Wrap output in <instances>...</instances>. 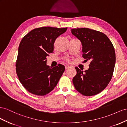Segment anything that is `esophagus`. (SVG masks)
Listing matches in <instances>:
<instances>
[{"label":"esophagus","instance_id":"obj_1","mask_svg":"<svg viewBox=\"0 0 127 127\" xmlns=\"http://www.w3.org/2000/svg\"><path fill=\"white\" fill-rule=\"evenodd\" d=\"M70 67V66L69 65H65V67L66 69H67V68H68Z\"/></svg>","mask_w":127,"mask_h":127}]
</instances>
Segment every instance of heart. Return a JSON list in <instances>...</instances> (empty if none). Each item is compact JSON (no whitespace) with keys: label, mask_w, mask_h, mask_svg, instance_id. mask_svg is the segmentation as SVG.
<instances>
[{"label":"heart","mask_w":127,"mask_h":127,"mask_svg":"<svg viewBox=\"0 0 127 127\" xmlns=\"http://www.w3.org/2000/svg\"><path fill=\"white\" fill-rule=\"evenodd\" d=\"M65 60L67 61H68V59H67V58H66V59H65Z\"/></svg>","instance_id":"heart-1"}]
</instances>
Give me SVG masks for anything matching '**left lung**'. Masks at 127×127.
I'll use <instances>...</instances> for the list:
<instances>
[{
  "label": "left lung",
  "instance_id": "8db88e82",
  "mask_svg": "<svg viewBox=\"0 0 127 127\" xmlns=\"http://www.w3.org/2000/svg\"><path fill=\"white\" fill-rule=\"evenodd\" d=\"M72 34L81 41L82 57L90 61L89 68L85 72L78 67L73 78L75 88L86 96L96 95L109 84L115 63L114 47L106 34L88 28L72 29Z\"/></svg>",
  "mask_w": 127,
  "mask_h": 127
}]
</instances>
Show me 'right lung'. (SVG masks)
Segmentation results:
<instances>
[{
  "instance_id": "add662e5",
  "label": "right lung",
  "mask_w": 127,
  "mask_h": 127,
  "mask_svg": "<svg viewBox=\"0 0 127 127\" xmlns=\"http://www.w3.org/2000/svg\"><path fill=\"white\" fill-rule=\"evenodd\" d=\"M67 29L36 28L22 39L16 62V72L21 84L29 93L45 96L57 85L65 66L59 64L50 67L46 65V57L53 53L56 39L65 32Z\"/></svg>"
}]
</instances>
